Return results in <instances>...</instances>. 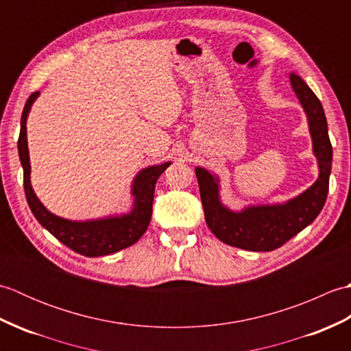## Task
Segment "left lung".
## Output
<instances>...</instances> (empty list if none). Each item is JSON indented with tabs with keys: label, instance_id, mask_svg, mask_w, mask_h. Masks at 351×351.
I'll return each mask as SVG.
<instances>
[{
	"label": "left lung",
	"instance_id": "left-lung-1",
	"mask_svg": "<svg viewBox=\"0 0 351 351\" xmlns=\"http://www.w3.org/2000/svg\"><path fill=\"white\" fill-rule=\"evenodd\" d=\"M289 83L306 114L312 152L318 164V178L309 189L285 202L245 205L237 211L223 204L220 178L200 166L195 169L206 225L220 241L234 247L252 252L278 249L309 226L326 204L332 145L324 110L315 93L297 73H289Z\"/></svg>",
	"mask_w": 351,
	"mask_h": 351
}]
</instances>
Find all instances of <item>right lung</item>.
Masks as SVG:
<instances>
[{"mask_svg": "<svg viewBox=\"0 0 351 351\" xmlns=\"http://www.w3.org/2000/svg\"><path fill=\"white\" fill-rule=\"evenodd\" d=\"M39 92L29 95L21 117V132L18 140L19 160L24 169V190L29 210L36 220L54 235L58 241L68 245L73 252L88 258L106 256L122 249L130 247L146 232L152 217V204L155 184L160 175L171 161L147 166L137 171L131 182L132 205L128 213L110 214L106 217L90 220H69L52 214L36 196L32 185V164H29L27 119Z\"/></svg>", "mask_w": 351, "mask_h": 351, "instance_id": "1", "label": "right lung"}]
</instances>
